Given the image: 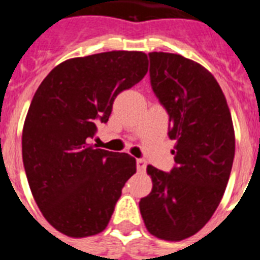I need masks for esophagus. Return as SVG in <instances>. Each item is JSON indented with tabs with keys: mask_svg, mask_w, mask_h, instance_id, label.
I'll list each match as a JSON object with an SVG mask.
<instances>
[{
	"mask_svg": "<svg viewBox=\"0 0 260 260\" xmlns=\"http://www.w3.org/2000/svg\"><path fill=\"white\" fill-rule=\"evenodd\" d=\"M136 167H138L139 171H144L147 167V162L144 159H138L136 160Z\"/></svg>",
	"mask_w": 260,
	"mask_h": 260,
	"instance_id": "obj_1",
	"label": "esophagus"
}]
</instances>
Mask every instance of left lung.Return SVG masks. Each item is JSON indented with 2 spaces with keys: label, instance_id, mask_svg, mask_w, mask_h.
Instances as JSON below:
<instances>
[{
  "label": "left lung",
  "instance_id": "obj_1",
  "mask_svg": "<svg viewBox=\"0 0 260 260\" xmlns=\"http://www.w3.org/2000/svg\"><path fill=\"white\" fill-rule=\"evenodd\" d=\"M150 77L170 116L175 167L163 173L147 166L152 190L139 208L151 235L179 242L197 234L221 201L234 163V124L221 87L200 63L151 52Z\"/></svg>",
  "mask_w": 260,
  "mask_h": 260
}]
</instances>
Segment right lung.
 I'll list each match as a JSON object with an SVG mask.
<instances>
[{"instance_id":"add662e5","label":"right lung","mask_w":260,"mask_h":260,"mask_svg":"<svg viewBox=\"0 0 260 260\" xmlns=\"http://www.w3.org/2000/svg\"><path fill=\"white\" fill-rule=\"evenodd\" d=\"M148 71L142 51H109L67 59L35 93L22 128V162L47 221L70 238L105 230L136 159L90 144L114 98Z\"/></svg>"}]
</instances>
